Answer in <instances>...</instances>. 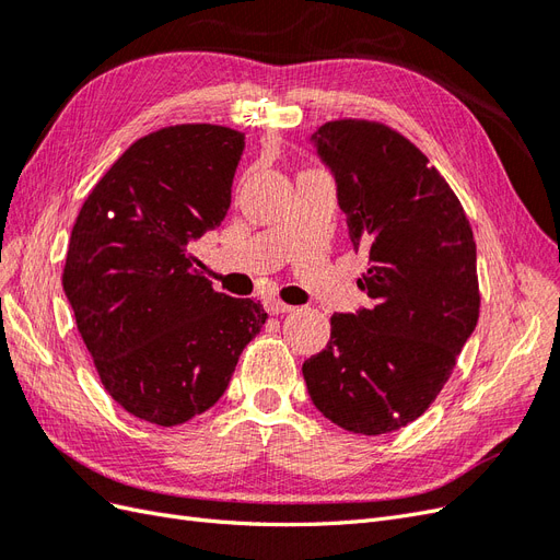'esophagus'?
I'll return each mask as SVG.
<instances>
[{
    "instance_id": "1",
    "label": "esophagus",
    "mask_w": 560,
    "mask_h": 560,
    "mask_svg": "<svg viewBox=\"0 0 560 560\" xmlns=\"http://www.w3.org/2000/svg\"><path fill=\"white\" fill-rule=\"evenodd\" d=\"M266 311H268L270 315H280V313H292L294 308L290 306V303H282V301H278V299H268V301H266Z\"/></svg>"
}]
</instances>
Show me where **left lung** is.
<instances>
[{"label": "left lung", "instance_id": "1", "mask_svg": "<svg viewBox=\"0 0 560 560\" xmlns=\"http://www.w3.org/2000/svg\"><path fill=\"white\" fill-rule=\"evenodd\" d=\"M331 167L369 308L331 315L327 348L303 362L317 411L378 436L425 413L479 319L477 243L442 173L401 132L338 118L313 132Z\"/></svg>", "mask_w": 560, "mask_h": 560}]
</instances>
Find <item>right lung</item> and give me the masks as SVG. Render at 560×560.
<instances>
[{"mask_svg": "<svg viewBox=\"0 0 560 560\" xmlns=\"http://www.w3.org/2000/svg\"><path fill=\"white\" fill-rule=\"evenodd\" d=\"M245 135L167 126L135 140L83 200L62 287L107 395L161 428L208 411L266 322L212 290L191 245L224 222Z\"/></svg>", "mask_w": 560, "mask_h": 560, "instance_id": "1", "label": "right lung"}]
</instances>
